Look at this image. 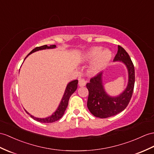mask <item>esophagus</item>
<instances>
[{
	"instance_id": "1",
	"label": "esophagus",
	"mask_w": 154,
	"mask_h": 154,
	"mask_svg": "<svg viewBox=\"0 0 154 154\" xmlns=\"http://www.w3.org/2000/svg\"><path fill=\"white\" fill-rule=\"evenodd\" d=\"M86 80L84 79V78H79V82H78V84L80 86V87H83L85 86L86 84Z\"/></svg>"
}]
</instances>
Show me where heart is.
Segmentation results:
<instances>
[{
    "label": "heart",
    "mask_w": 154,
    "mask_h": 154,
    "mask_svg": "<svg viewBox=\"0 0 154 154\" xmlns=\"http://www.w3.org/2000/svg\"><path fill=\"white\" fill-rule=\"evenodd\" d=\"M101 50L102 48L100 47H94L87 54V59L88 60L95 59L91 66V69L94 72H98L103 69L110 61L112 57L110 51L108 50L101 51Z\"/></svg>",
    "instance_id": "1"
}]
</instances>
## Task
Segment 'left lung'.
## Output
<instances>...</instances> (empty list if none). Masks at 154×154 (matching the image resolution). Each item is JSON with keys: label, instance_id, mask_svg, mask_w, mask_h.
<instances>
[{"label": "left lung", "instance_id": "1", "mask_svg": "<svg viewBox=\"0 0 154 154\" xmlns=\"http://www.w3.org/2000/svg\"><path fill=\"white\" fill-rule=\"evenodd\" d=\"M114 61L123 62L128 69V85L121 95L112 97L106 94L102 82L103 72H99L91 78L89 83L86 84L89 91L88 108L93 116L99 118H109L124 110L129 103L133 93L135 81L134 65L129 54L120 46H118V53Z\"/></svg>", "mask_w": 154, "mask_h": 154}]
</instances>
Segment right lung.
Segmentation results:
<instances>
[{"label":"right lung","mask_w":154,"mask_h":154,"mask_svg":"<svg viewBox=\"0 0 154 154\" xmlns=\"http://www.w3.org/2000/svg\"><path fill=\"white\" fill-rule=\"evenodd\" d=\"M55 47H56L55 45H51V46H48L47 45H44V46H42L36 47L35 49H33V50L28 54V55L31 54L32 53H33V52L36 51L41 50H45V49L54 48ZM78 83V80H76L70 82V83L67 85L66 90H65V93H64V95H63V99L61 101V103H60L58 108L53 114H52L51 116H50V117H48L46 118H38L34 117V116H31V114H29V112H27L25 110L26 112H27L28 114H29L30 116H31L32 118L35 119V120L41 122V123H52V122H55L56 121L59 120L60 118H62L63 114H64L67 108V106H68L69 100L70 96L72 95V93L75 91H76L77 89Z\"/></svg>","instance_id":"right-lung-1"}]
</instances>
